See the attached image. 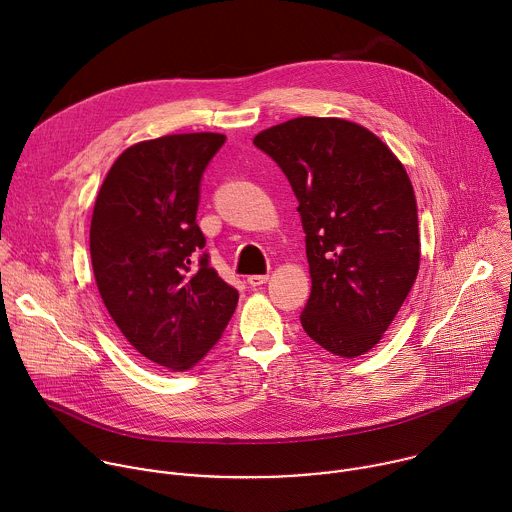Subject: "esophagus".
Instances as JSON below:
<instances>
[{"instance_id":"34e87169","label":"esophagus","mask_w":512,"mask_h":512,"mask_svg":"<svg viewBox=\"0 0 512 512\" xmlns=\"http://www.w3.org/2000/svg\"><path fill=\"white\" fill-rule=\"evenodd\" d=\"M267 279H269V275H249V277H247V283H249L251 287H259V285L267 283Z\"/></svg>"}]
</instances>
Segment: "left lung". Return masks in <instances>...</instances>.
Wrapping results in <instances>:
<instances>
[{
	"instance_id": "left-lung-1",
	"label": "left lung",
	"mask_w": 512,
	"mask_h": 512,
	"mask_svg": "<svg viewBox=\"0 0 512 512\" xmlns=\"http://www.w3.org/2000/svg\"><path fill=\"white\" fill-rule=\"evenodd\" d=\"M298 196L312 294L300 316L328 352L375 348L417 279V202L405 166L373 131L340 117H296L263 129Z\"/></svg>"
}]
</instances>
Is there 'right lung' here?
Masks as SVG:
<instances>
[{"label":"right lung","instance_id":"right-lung-1","mask_svg":"<svg viewBox=\"0 0 512 512\" xmlns=\"http://www.w3.org/2000/svg\"><path fill=\"white\" fill-rule=\"evenodd\" d=\"M223 133L145 139L113 162L91 218L99 294L127 342L172 373L190 371L223 336L239 294L200 253V178Z\"/></svg>","mask_w":512,"mask_h":512}]
</instances>
